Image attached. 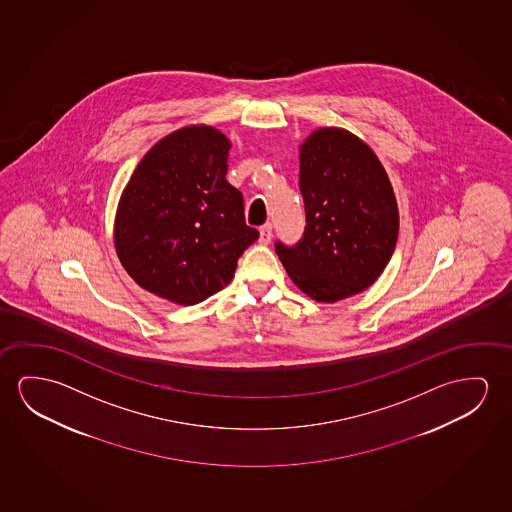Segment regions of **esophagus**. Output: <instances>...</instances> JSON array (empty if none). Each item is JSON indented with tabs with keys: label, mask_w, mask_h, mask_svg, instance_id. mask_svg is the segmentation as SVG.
<instances>
[{
	"label": "esophagus",
	"mask_w": 512,
	"mask_h": 512,
	"mask_svg": "<svg viewBox=\"0 0 512 512\" xmlns=\"http://www.w3.org/2000/svg\"><path fill=\"white\" fill-rule=\"evenodd\" d=\"M271 237H273V225H271V223L262 225V227H260L259 243L269 244L271 243Z\"/></svg>",
	"instance_id": "34e87169"
}]
</instances>
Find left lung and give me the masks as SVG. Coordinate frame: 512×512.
I'll return each instance as SVG.
<instances>
[{
  "label": "left lung",
  "instance_id": "left-lung-1",
  "mask_svg": "<svg viewBox=\"0 0 512 512\" xmlns=\"http://www.w3.org/2000/svg\"><path fill=\"white\" fill-rule=\"evenodd\" d=\"M307 227L298 243L276 241L292 282L333 303L378 280L394 253L399 211L376 154L344 129L315 131L299 149Z\"/></svg>",
  "mask_w": 512,
  "mask_h": 512
}]
</instances>
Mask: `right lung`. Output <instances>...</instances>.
<instances>
[{"label":"right lung","mask_w":512,"mask_h":512,"mask_svg":"<svg viewBox=\"0 0 512 512\" xmlns=\"http://www.w3.org/2000/svg\"><path fill=\"white\" fill-rule=\"evenodd\" d=\"M230 142L213 127L168 134L145 154L118 204L115 246L134 282L159 298L197 305L232 280L259 239L228 184Z\"/></svg>","instance_id":"1"}]
</instances>
